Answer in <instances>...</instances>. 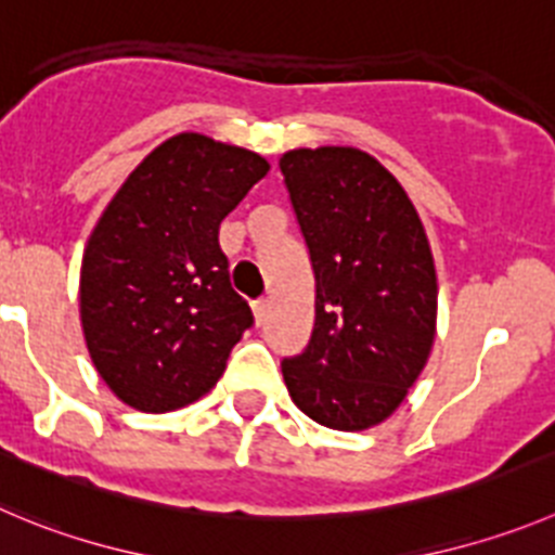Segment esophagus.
<instances>
[{
  "label": "esophagus",
  "mask_w": 555,
  "mask_h": 555,
  "mask_svg": "<svg viewBox=\"0 0 555 555\" xmlns=\"http://www.w3.org/2000/svg\"><path fill=\"white\" fill-rule=\"evenodd\" d=\"M268 314H271V304H268V301H257V304H254V320H257V325L266 323Z\"/></svg>",
  "instance_id": "1"
}]
</instances>
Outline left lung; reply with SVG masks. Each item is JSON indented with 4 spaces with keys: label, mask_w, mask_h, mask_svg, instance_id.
<instances>
[{
    "label": "left lung",
    "mask_w": 555,
    "mask_h": 555,
    "mask_svg": "<svg viewBox=\"0 0 555 555\" xmlns=\"http://www.w3.org/2000/svg\"><path fill=\"white\" fill-rule=\"evenodd\" d=\"M314 271L309 348L282 361L312 422L361 433L386 422L433 353L438 273L400 180L359 147H298L279 158Z\"/></svg>",
    "instance_id": "8db88e82"
}]
</instances>
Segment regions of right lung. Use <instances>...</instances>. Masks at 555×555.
Here are the masks:
<instances>
[{"mask_svg": "<svg viewBox=\"0 0 555 555\" xmlns=\"http://www.w3.org/2000/svg\"><path fill=\"white\" fill-rule=\"evenodd\" d=\"M271 164L183 131L160 142L103 207L87 237L79 314L112 395L142 413L202 400L251 325L232 293L219 224Z\"/></svg>", "mask_w": 555, "mask_h": 555, "instance_id": "right-lung-1", "label": "right lung"}]
</instances>
